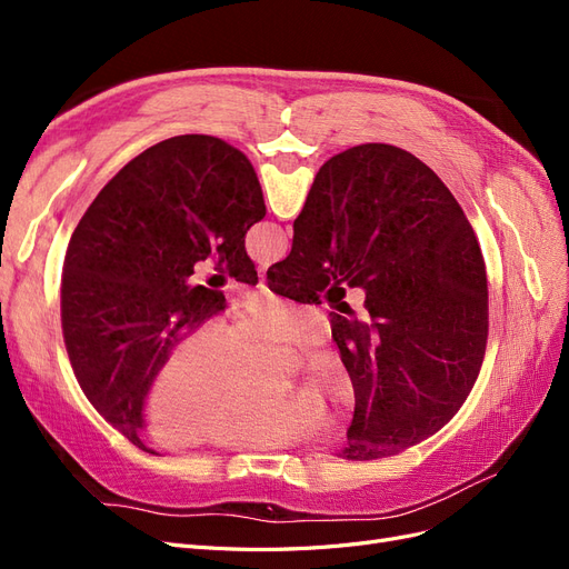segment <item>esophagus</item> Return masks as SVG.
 <instances>
[{"label":"esophagus","mask_w":569,"mask_h":569,"mask_svg":"<svg viewBox=\"0 0 569 569\" xmlns=\"http://www.w3.org/2000/svg\"><path fill=\"white\" fill-rule=\"evenodd\" d=\"M258 291H268V284H266V274L258 272V284H256Z\"/></svg>","instance_id":"esophagus-1"}]
</instances>
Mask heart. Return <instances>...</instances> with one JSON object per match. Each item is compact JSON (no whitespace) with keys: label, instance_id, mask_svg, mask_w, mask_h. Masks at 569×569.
I'll list each match as a JSON object with an SVG mask.
<instances>
[{"label":"heart","instance_id":"heart-1","mask_svg":"<svg viewBox=\"0 0 569 569\" xmlns=\"http://www.w3.org/2000/svg\"><path fill=\"white\" fill-rule=\"evenodd\" d=\"M322 337L313 308L258 299L228 337L216 327L187 335L153 377L144 420L166 446H211L220 451H270L313 432L318 420L349 416L351 375L332 353L306 360L297 396L266 391L272 353H295Z\"/></svg>","mask_w":569,"mask_h":569}]
</instances>
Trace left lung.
I'll list each match as a JSON object with an SVG mask.
<instances>
[{"instance_id": "1", "label": "left lung", "mask_w": 569, "mask_h": 569, "mask_svg": "<svg viewBox=\"0 0 569 569\" xmlns=\"http://www.w3.org/2000/svg\"><path fill=\"white\" fill-rule=\"evenodd\" d=\"M266 218L256 170L211 134H180L118 170L68 242L61 327L76 380L94 410L137 449L144 399L178 343L226 311L218 289L192 287L213 256L256 284L244 237Z\"/></svg>"}]
</instances>
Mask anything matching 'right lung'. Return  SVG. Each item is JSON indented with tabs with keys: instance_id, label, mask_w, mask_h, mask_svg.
<instances>
[{
	"instance_id": "obj_1",
	"label": "right lung",
	"mask_w": 569,
	"mask_h": 569,
	"mask_svg": "<svg viewBox=\"0 0 569 569\" xmlns=\"http://www.w3.org/2000/svg\"><path fill=\"white\" fill-rule=\"evenodd\" d=\"M270 291L316 301L332 280L366 289L332 339L356 389L347 460L401 453L449 422L487 351L489 289L475 230L432 168L391 144L327 161L295 220Z\"/></svg>"
}]
</instances>
